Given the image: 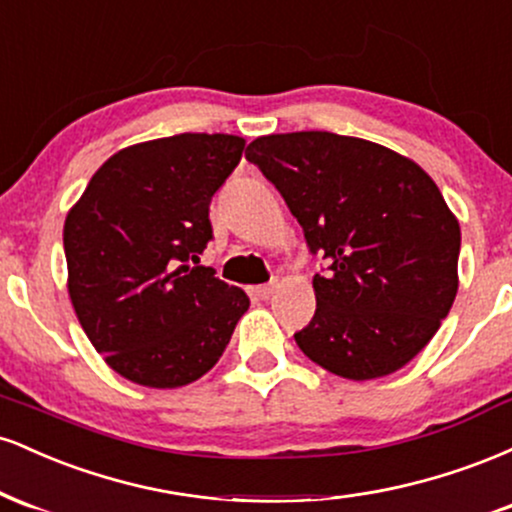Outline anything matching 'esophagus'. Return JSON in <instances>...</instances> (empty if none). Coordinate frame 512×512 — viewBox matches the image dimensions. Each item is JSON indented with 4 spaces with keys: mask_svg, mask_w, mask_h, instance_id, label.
Returning a JSON list of instances; mask_svg holds the SVG:
<instances>
[{
    "mask_svg": "<svg viewBox=\"0 0 512 512\" xmlns=\"http://www.w3.org/2000/svg\"><path fill=\"white\" fill-rule=\"evenodd\" d=\"M276 291V284H267V286H257L255 289V296H260L262 301H267L269 296H272V293Z\"/></svg>",
    "mask_w": 512,
    "mask_h": 512,
    "instance_id": "obj_1",
    "label": "esophagus"
}]
</instances>
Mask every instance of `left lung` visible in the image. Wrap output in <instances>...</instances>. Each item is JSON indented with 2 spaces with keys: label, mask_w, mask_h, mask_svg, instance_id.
<instances>
[{
  "label": "left lung",
  "mask_w": 512,
  "mask_h": 512,
  "mask_svg": "<svg viewBox=\"0 0 512 512\" xmlns=\"http://www.w3.org/2000/svg\"><path fill=\"white\" fill-rule=\"evenodd\" d=\"M245 158L330 264L313 276V320L293 334L303 354L346 380L407 366L460 286V223L431 175L383 144L334 132L267 134Z\"/></svg>",
  "instance_id": "1"
}]
</instances>
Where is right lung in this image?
Instances as JSON below:
<instances>
[{
  "mask_svg": "<svg viewBox=\"0 0 512 512\" xmlns=\"http://www.w3.org/2000/svg\"><path fill=\"white\" fill-rule=\"evenodd\" d=\"M243 149V137L199 132L125 146L64 219L74 313L93 349L129 383H195L250 308L243 289L187 264L207 248L211 197Z\"/></svg>",
  "mask_w": 512,
  "mask_h": 512,
  "instance_id": "1",
  "label": "right lung"
}]
</instances>
